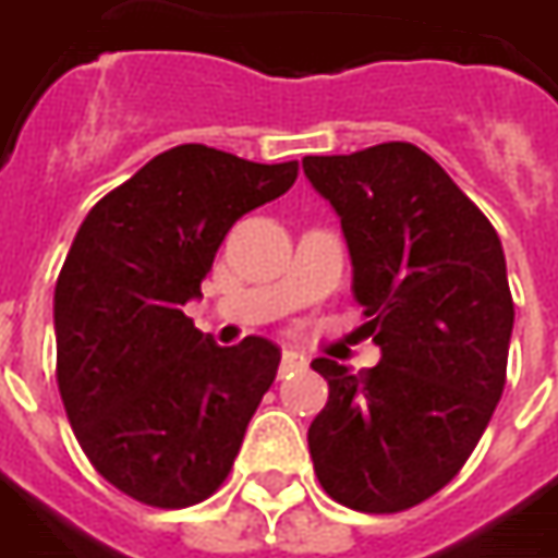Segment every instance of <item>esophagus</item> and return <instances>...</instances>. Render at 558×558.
<instances>
[{"mask_svg":"<svg viewBox=\"0 0 558 558\" xmlns=\"http://www.w3.org/2000/svg\"><path fill=\"white\" fill-rule=\"evenodd\" d=\"M307 368V356L305 353H299V350H283V356H280V374H292V372H302Z\"/></svg>","mask_w":558,"mask_h":558,"instance_id":"esophagus-1","label":"esophagus"}]
</instances>
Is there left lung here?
Returning <instances> with one entry per match:
<instances>
[{
  "label": "left lung",
  "mask_w": 558,
  "mask_h": 558,
  "mask_svg": "<svg viewBox=\"0 0 558 558\" xmlns=\"http://www.w3.org/2000/svg\"><path fill=\"white\" fill-rule=\"evenodd\" d=\"M341 220L353 299L380 362H311L329 401L307 428L319 486L344 508L396 513L453 481L496 411L513 332L496 229L408 142L305 157Z\"/></svg>",
  "instance_id": "obj_1"
}]
</instances>
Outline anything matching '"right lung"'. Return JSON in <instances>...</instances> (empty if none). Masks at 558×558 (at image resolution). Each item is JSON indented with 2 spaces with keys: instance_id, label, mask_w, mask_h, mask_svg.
<instances>
[{
  "instance_id": "obj_1",
  "label": "right lung",
  "mask_w": 558,
  "mask_h": 558,
  "mask_svg": "<svg viewBox=\"0 0 558 558\" xmlns=\"http://www.w3.org/2000/svg\"><path fill=\"white\" fill-rule=\"evenodd\" d=\"M299 162L263 166L205 144L154 157L93 208L53 292L57 384L105 481L186 508L226 481L280 347H220L184 314L232 223L283 196Z\"/></svg>"
}]
</instances>
